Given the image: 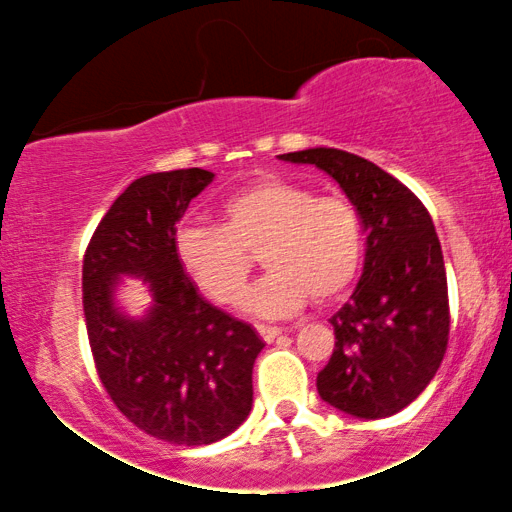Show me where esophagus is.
Listing matches in <instances>:
<instances>
[{"mask_svg": "<svg viewBox=\"0 0 512 512\" xmlns=\"http://www.w3.org/2000/svg\"><path fill=\"white\" fill-rule=\"evenodd\" d=\"M257 334H260L264 342H274V339L281 334V330H279V327H272V325H257Z\"/></svg>", "mask_w": 512, "mask_h": 512, "instance_id": "esophagus-1", "label": "esophagus"}]
</instances>
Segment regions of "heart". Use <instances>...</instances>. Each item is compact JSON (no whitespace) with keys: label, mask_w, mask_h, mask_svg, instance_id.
<instances>
[{"label":"heart","mask_w":512,"mask_h":512,"mask_svg":"<svg viewBox=\"0 0 512 512\" xmlns=\"http://www.w3.org/2000/svg\"><path fill=\"white\" fill-rule=\"evenodd\" d=\"M366 228L346 195H317L313 187L264 178L221 204V223H185L175 233L180 267L219 305L243 298L260 252L269 272L245 298L257 317H284L344 296L361 269Z\"/></svg>","instance_id":"b5f03b06"}]
</instances>
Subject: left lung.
I'll use <instances>...</instances> for the list:
<instances>
[{
	"label": "left lung",
	"instance_id": "8db88e82",
	"mask_svg": "<svg viewBox=\"0 0 512 512\" xmlns=\"http://www.w3.org/2000/svg\"><path fill=\"white\" fill-rule=\"evenodd\" d=\"M279 158L332 175L366 228L363 274L330 320L337 342L317 392L358 419L397 414L426 390L448 349V276L431 214L407 185L349 151L320 146Z\"/></svg>",
	"mask_w": 512,
	"mask_h": 512
}]
</instances>
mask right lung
Instances as JSON below:
<instances>
[{
	"label": "right lung",
	"mask_w": 512,
	"mask_h": 512,
	"mask_svg": "<svg viewBox=\"0 0 512 512\" xmlns=\"http://www.w3.org/2000/svg\"><path fill=\"white\" fill-rule=\"evenodd\" d=\"M214 173H151L115 199L84 255V315L98 378L144 433L175 445L226 438L252 409L264 349L248 322L204 301L175 255V223ZM120 275H139L155 305L144 318L114 305Z\"/></svg>",
	"instance_id": "1"
}]
</instances>
